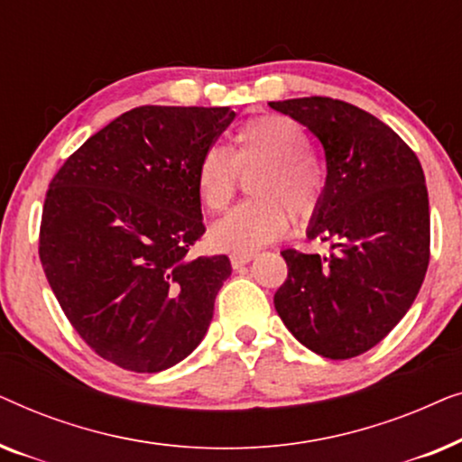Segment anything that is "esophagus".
<instances>
[{"mask_svg": "<svg viewBox=\"0 0 462 462\" xmlns=\"http://www.w3.org/2000/svg\"><path fill=\"white\" fill-rule=\"evenodd\" d=\"M252 258H254V252H248V254H236V252H233L231 254V264H233V269H239V267H244V264H248Z\"/></svg>", "mask_w": 462, "mask_h": 462, "instance_id": "esophagus-1", "label": "esophagus"}]
</instances>
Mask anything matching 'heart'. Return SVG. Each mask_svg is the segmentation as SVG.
I'll list each match as a JSON object with an SVG mask.
<instances>
[{"label": "heart", "mask_w": 462, "mask_h": 462, "mask_svg": "<svg viewBox=\"0 0 462 462\" xmlns=\"http://www.w3.org/2000/svg\"><path fill=\"white\" fill-rule=\"evenodd\" d=\"M258 170L250 193L258 199L233 208L210 229L218 250L248 254L288 231V207L294 218H311L321 204L324 170L311 157V138L286 116H263L237 130L233 149L210 147L195 166V191L201 206L220 212L229 206L239 174Z\"/></svg>", "instance_id": "b5f03b06"}]
</instances>
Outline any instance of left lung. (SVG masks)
<instances>
[{
	"label": "left lung",
	"instance_id": "8db88e82",
	"mask_svg": "<svg viewBox=\"0 0 462 462\" xmlns=\"http://www.w3.org/2000/svg\"><path fill=\"white\" fill-rule=\"evenodd\" d=\"M307 125L326 153V187L309 239L330 254L283 250L273 296L294 338L328 359L362 356L393 330L429 267V195L419 157L381 119L328 97L269 103Z\"/></svg>",
	"mask_w": 462,
	"mask_h": 462
}]
</instances>
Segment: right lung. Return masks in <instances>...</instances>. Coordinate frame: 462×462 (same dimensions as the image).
<instances>
[{
    "label": "right lung",
    "mask_w": 462,
    "mask_h": 462,
    "mask_svg": "<svg viewBox=\"0 0 462 462\" xmlns=\"http://www.w3.org/2000/svg\"><path fill=\"white\" fill-rule=\"evenodd\" d=\"M233 117L229 106H136L50 182L43 273L75 332L119 368H172L206 337L231 263L189 256L206 231L195 166Z\"/></svg>",
    "instance_id": "obj_1"
}]
</instances>
